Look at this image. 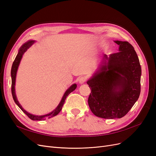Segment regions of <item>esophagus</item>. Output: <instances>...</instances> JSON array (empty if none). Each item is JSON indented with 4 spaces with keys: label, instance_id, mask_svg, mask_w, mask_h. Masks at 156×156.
Returning a JSON list of instances; mask_svg holds the SVG:
<instances>
[{
    "label": "esophagus",
    "instance_id": "esophagus-1",
    "mask_svg": "<svg viewBox=\"0 0 156 156\" xmlns=\"http://www.w3.org/2000/svg\"><path fill=\"white\" fill-rule=\"evenodd\" d=\"M86 80H87V78L85 77H81L79 79V82L80 84H83L86 81Z\"/></svg>",
    "mask_w": 156,
    "mask_h": 156
}]
</instances>
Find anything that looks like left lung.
Segmentation results:
<instances>
[{
	"label": "left lung",
	"mask_w": 156,
	"mask_h": 156,
	"mask_svg": "<svg viewBox=\"0 0 156 156\" xmlns=\"http://www.w3.org/2000/svg\"><path fill=\"white\" fill-rule=\"evenodd\" d=\"M119 52L104 54L96 72L87 81L91 88L88 105L94 115L105 119L124 116L140 93L141 67L134 48L116 40Z\"/></svg>",
	"instance_id": "left-lung-1"
}]
</instances>
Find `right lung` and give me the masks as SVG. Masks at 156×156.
Segmentation results:
<instances>
[{"instance_id": "1", "label": "right lung", "mask_w": 156, "mask_h": 156, "mask_svg": "<svg viewBox=\"0 0 156 156\" xmlns=\"http://www.w3.org/2000/svg\"><path fill=\"white\" fill-rule=\"evenodd\" d=\"M35 40H29L27 41L26 43H25L23 44L21 48L19 49L18 53L16 56V57L14 60L12 66V69H11V77H12V96H13V99L14 101L17 104V105L20 107L21 111L25 113L26 115H27V116L30 119L32 120H44L47 119H50V118L53 117L56 115H57L58 113L60 112V111L62 110V106L64 105V103L65 102L66 99L68 97V96L69 94L73 92V90H75V88H77V84H73L72 86H70V87L69 88L67 89V90L65 92L64 96L61 100L60 102L59 103L58 105L56 107V108H55V110H53L52 112H49V114H47L45 115H41V116H38V115H34L32 114H30V113L28 112L27 111H25L24 108L22 107V106L21 105V104L20 103V102L18 101L17 98L16 96V90H15V85H16V75H17V72L18 69V67L20 66V62L21 60V58L23 57V55L24 54L25 52L27 51V50L29 49L30 47H31L33 44L35 43Z\"/></svg>"}]
</instances>
